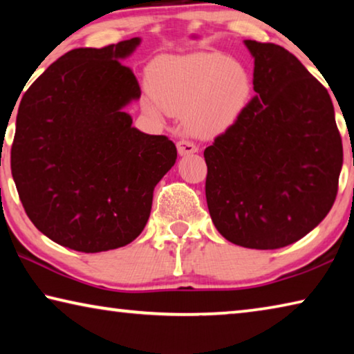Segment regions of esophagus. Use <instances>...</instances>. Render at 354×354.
<instances>
[{"label": "esophagus", "mask_w": 354, "mask_h": 354, "mask_svg": "<svg viewBox=\"0 0 354 354\" xmlns=\"http://www.w3.org/2000/svg\"><path fill=\"white\" fill-rule=\"evenodd\" d=\"M176 148H178V153L179 154H192V153H196L198 151V147L195 145L194 142L189 140V139H181L176 142Z\"/></svg>", "instance_id": "obj_1"}]
</instances>
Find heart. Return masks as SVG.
<instances>
[{
    "label": "heart",
    "instance_id": "heart-1",
    "mask_svg": "<svg viewBox=\"0 0 354 354\" xmlns=\"http://www.w3.org/2000/svg\"><path fill=\"white\" fill-rule=\"evenodd\" d=\"M153 113L184 115L192 133L218 134L230 128L248 103L251 81L241 62L220 53L198 51L156 59L148 70Z\"/></svg>",
    "mask_w": 354,
    "mask_h": 354
}]
</instances>
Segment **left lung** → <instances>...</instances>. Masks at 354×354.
I'll list each match as a JSON object with an SVG mask.
<instances>
[{
    "label": "left lung",
    "mask_w": 354,
    "mask_h": 354,
    "mask_svg": "<svg viewBox=\"0 0 354 354\" xmlns=\"http://www.w3.org/2000/svg\"><path fill=\"white\" fill-rule=\"evenodd\" d=\"M254 95L205 149L206 200L215 227L245 248L299 241L331 211L342 139L325 87L274 44L245 40Z\"/></svg>",
    "instance_id": "left-lung-1"
}]
</instances>
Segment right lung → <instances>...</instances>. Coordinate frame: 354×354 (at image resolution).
<instances>
[{
  "label": "right lung",
  "mask_w": 354,
  "mask_h": 354,
  "mask_svg": "<svg viewBox=\"0 0 354 354\" xmlns=\"http://www.w3.org/2000/svg\"><path fill=\"white\" fill-rule=\"evenodd\" d=\"M139 44L65 53L20 101L10 149L20 201L40 232L70 250L100 253L133 242L156 184L176 160L169 137L140 133L123 112L140 97L122 64Z\"/></svg>",
  "instance_id": "right-lung-1"
}]
</instances>
